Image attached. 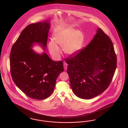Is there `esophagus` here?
Returning <instances> with one entry per match:
<instances>
[{"instance_id":"1","label":"esophagus","mask_w":128,"mask_h":128,"mask_svg":"<svg viewBox=\"0 0 128 128\" xmlns=\"http://www.w3.org/2000/svg\"><path fill=\"white\" fill-rule=\"evenodd\" d=\"M67 67H68V65H67V64L65 63V62H64V70H66V69H67Z\"/></svg>"}]
</instances>
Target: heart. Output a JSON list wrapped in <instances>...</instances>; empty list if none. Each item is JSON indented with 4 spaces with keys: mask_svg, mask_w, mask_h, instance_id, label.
Segmentation results:
<instances>
[{
    "mask_svg": "<svg viewBox=\"0 0 128 128\" xmlns=\"http://www.w3.org/2000/svg\"><path fill=\"white\" fill-rule=\"evenodd\" d=\"M84 42V36L82 31L76 30L69 26L58 28L53 34V40L49 42L48 47L50 54L56 59L60 57L62 47L64 52L72 56L81 49Z\"/></svg>",
    "mask_w": 128,
    "mask_h": 128,
    "instance_id": "obj_1",
    "label": "heart"
}]
</instances>
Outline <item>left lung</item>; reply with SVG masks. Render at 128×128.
<instances>
[{
	"mask_svg": "<svg viewBox=\"0 0 128 128\" xmlns=\"http://www.w3.org/2000/svg\"><path fill=\"white\" fill-rule=\"evenodd\" d=\"M71 88L77 97L89 100L106 89L116 70V55L111 40L98 28L87 46L66 59Z\"/></svg>",
	"mask_w": 128,
	"mask_h": 128,
	"instance_id": "left-lung-1",
	"label": "left lung"
}]
</instances>
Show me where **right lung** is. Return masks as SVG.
I'll list each match as a JSON object with an SVG mask.
<instances>
[{
    "label": "right lung",
    "mask_w": 128,
    "mask_h": 128,
    "mask_svg": "<svg viewBox=\"0 0 128 128\" xmlns=\"http://www.w3.org/2000/svg\"><path fill=\"white\" fill-rule=\"evenodd\" d=\"M50 20L30 24L14 44L10 56L12 79L27 96L42 100L54 92L56 79L64 71L62 61L55 62L44 52L32 48L36 44L46 50Z\"/></svg>",
    "instance_id": "1"
}]
</instances>
